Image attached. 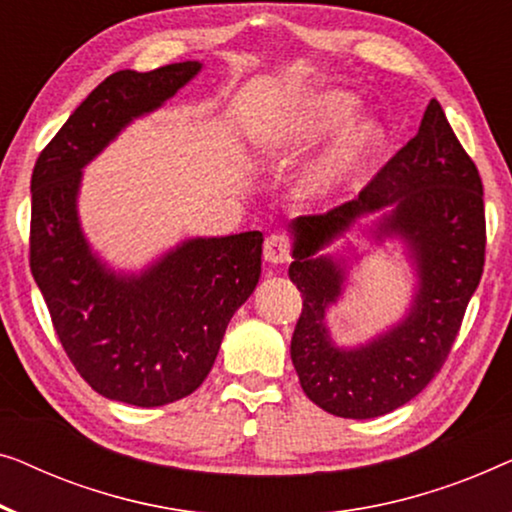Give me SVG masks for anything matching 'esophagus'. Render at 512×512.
Here are the masks:
<instances>
[{"label":"esophagus","instance_id":"esophagus-1","mask_svg":"<svg viewBox=\"0 0 512 512\" xmlns=\"http://www.w3.org/2000/svg\"><path fill=\"white\" fill-rule=\"evenodd\" d=\"M264 259L269 264H285L290 259V239L283 234H273L264 241Z\"/></svg>","mask_w":512,"mask_h":512}]
</instances>
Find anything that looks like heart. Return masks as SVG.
<instances>
[{"mask_svg":"<svg viewBox=\"0 0 512 512\" xmlns=\"http://www.w3.org/2000/svg\"><path fill=\"white\" fill-rule=\"evenodd\" d=\"M359 99L348 90H320L264 115L253 129V143L269 157H292L336 136L301 171L294 197L301 204L322 206L345 197L364 183L387 148V129L376 118L352 122Z\"/></svg>","mask_w":512,"mask_h":512,"instance_id":"obj_1","label":"heart"}]
</instances>
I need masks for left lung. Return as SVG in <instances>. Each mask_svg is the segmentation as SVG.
<instances>
[{
  "mask_svg": "<svg viewBox=\"0 0 512 512\" xmlns=\"http://www.w3.org/2000/svg\"><path fill=\"white\" fill-rule=\"evenodd\" d=\"M371 217L379 245L404 243L416 271L407 315L366 344L343 349L330 338L326 313L342 298L350 258L324 248ZM292 234L290 280L304 297L290 355L306 397L350 420L392 413L415 399L441 371L462 327L485 264V206L478 169L436 99L417 134L357 199L325 215H301Z\"/></svg>",
  "mask_w": 512,
  "mask_h": 512,
  "instance_id": "obj_1",
  "label": "left lung"
}]
</instances>
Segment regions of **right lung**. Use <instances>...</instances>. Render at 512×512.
I'll list each match as a JSON object with an SVG mask.
<instances>
[{
    "instance_id": "obj_1",
    "label": "right lung",
    "mask_w": 512,
    "mask_h": 512,
    "mask_svg": "<svg viewBox=\"0 0 512 512\" xmlns=\"http://www.w3.org/2000/svg\"><path fill=\"white\" fill-rule=\"evenodd\" d=\"M201 71L187 60L115 71L69 115L32 174L30 266L76 371L106 399L155 408L192 394L262 273L259 232L194 236L141 271H115L78 218L83 169Z\"/></svg>"
}]
</instances>
